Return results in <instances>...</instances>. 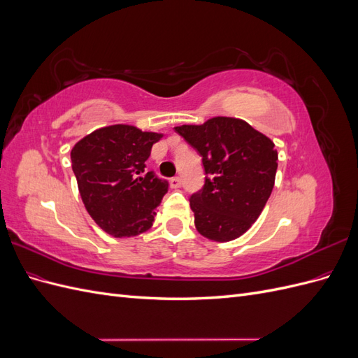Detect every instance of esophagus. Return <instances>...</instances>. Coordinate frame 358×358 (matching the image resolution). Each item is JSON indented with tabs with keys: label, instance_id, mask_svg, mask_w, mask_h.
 <instances>
[{
	"label": "esophagus",
	"instance_id": "obj_1",
	"mask_svg": "<svg viewBox=\"0 0 358 358\" xmlns=\"http://www.w3.org/2000/svg\"><path fill=\"white\" fill-rule=\"evenodd\" d=\"M170 185H171V188H179V187L182 185V179H180L179 176L171 178V180H170Z\"/></svg>",
	"mask_w": 358,
	"mask_h": 358
}]
</instances>
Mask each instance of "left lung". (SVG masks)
Segmentation results:
<instances>
[{"label":"left lung","mask_w":358,"mask_h":358,"mask_svg":"<svg viewBox=\"0 0 358 358\" xmlns=\"http://www.w3.org/2000/svg\"><path fill=\"white\" fill-rule=\"evenodd\" d=\"M197 150L204 185L189 197L197 231L229 242L249 230L272 194L278 169L275 143L242 119L216 116L203 125L175 127Z\"/></svg>","instance_id":"1"}]
</instances>
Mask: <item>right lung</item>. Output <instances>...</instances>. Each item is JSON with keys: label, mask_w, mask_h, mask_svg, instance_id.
Segmentation results:
<instances>
[{"label": "right lung", "mask_w": 358, "mask_h": 358, "mask_svg": "<svg viewBox=\"0 0 358 358\" xmlns=\"http://www.w3.org/2000/svg\"><path fill=\"white\" fill-rule=\"evenodd\" d=\"M161 137L117 124L95 129L71 149L82 201L106 233L131 237L152 227L169 182L145 169L152 145Z\"/></svg>", "instance_id": "right-lung-1"}]
</instances>
